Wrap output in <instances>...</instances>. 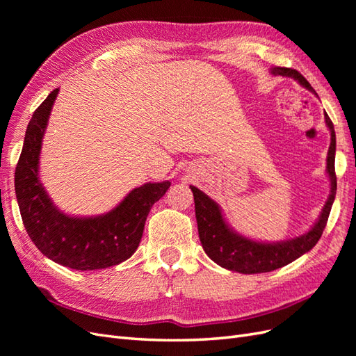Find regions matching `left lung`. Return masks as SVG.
Here are the masks:
<instances>
[{"label": "left lung", "instance_id": "1", "mask_svg": "<svg viewBox=\"0 0 356 356\" xmlns=\"http://www.w3.org/2000/svg\"><path fill=\"white\" fill-rule=\"evenodd\" d=\"M270 71L275 75H282V77L297 80L303 88L316 95L314 88L298 71L282 67H275ZM325 123L331 134V144L327 156V174L331 182L330 196L318 221L312 225V229L294 239L267 243L245 238V236L234 232L225 222L217 202H213L197 187L190 186L193 196H195L199 238L204 252L208 254L212 261L232 272H239L245 275L266 273L293 263L298 257L309 252L318 243L327 225L328 215L337 190L336 169H334V160H336V132H334V124L327 113Z\"/></svg>", "mask_w": 356, "mask_h": 356}]
</instances>
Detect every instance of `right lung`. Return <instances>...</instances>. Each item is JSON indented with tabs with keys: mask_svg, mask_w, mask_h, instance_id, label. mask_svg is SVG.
<instances>
[{
	"mask_svg": "<svg viewBox=\"0 0 356 356\" xmlns=\"http://www.w3.org/2000/svg\"><path fill=\"white\" fill-rule=\"evenodd\" d=\"M58 92L53 90L32 114L16 166L15 190L24 225L38 250L58 264L75 270L117 266L136 251L147 215L170 182H147L96 217H71L59 211L38 177L42 136Z\"/></svg>",
	"mask_w": 356,
	"mask_h": 356,
	"instance_id": "1",
	"label": "right lung"
}]
</instances>
